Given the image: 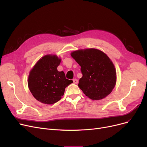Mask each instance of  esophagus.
Masks as SVG:
<instances>
[{"instance_id":"obj_1","label":"esophagus","mask_w":147,"mask_h":147,"mask_svg":"<svg viewBox=\"0 0 147 147\" xmlns=\"http://www.w3.org/2000/svg\"><path fill=\"white\" fill-rule=\"evenodd\" d=\"M73 82H74V83H75V84H77V83H78L77 79H76V78L73 79Z\"/></svg>"}]
</instances>
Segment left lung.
<instances>
[{
    "label": "left lung",
    "mask_w": 147,
    "mask_h": 147,
    "mask_svg": "<svg viewBox=\"0 0 147 147\" xmlns=\"http://www.w3.org/2000/svg\"><path fill=\"white\" fill-rule=\"evenodd\" d=\"M71 56L81 67L83 77L78 86L92 100H100L110 94L117 82L113 63L104 52L94 48L79 50Z\"/></svg>",
    "instance_id": "left-lung-1"
}]
</instances>
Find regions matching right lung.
<instances>
[{"instance_id": "1", "label": "right lung", "mask_w": 147, "mask_h": 147, "mask_svg": "<svg viewBox=\"0 0 147 147\" xmlns=\"http://www.w3.org/2000/svg\"><path fill=\"white\" fill-rule=\"evenodd\" d=\"M61 59L56 55H48L38 61L30 70L28 86L33 96L45 104H53L64 94L65 88L73 81L66 79L63 71L57 67Z\"/></svg>"}]
</instances>
